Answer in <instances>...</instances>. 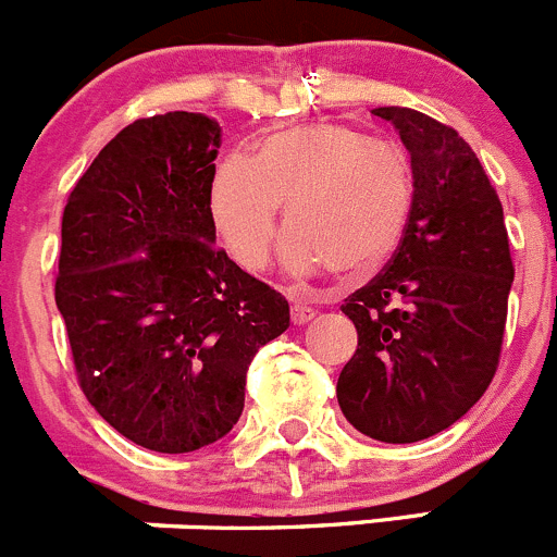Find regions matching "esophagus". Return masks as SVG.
I'll list each match as a JSON object with an SVG mask.
<instances>
[{
  "mask_svg": "<svg viewBox=\"0 0 557 557\" xmlns=\"http://www.w3.org/2000/svg\"><path fill=\"white\" fill-rule=\"evenodd\" d=\"M314 314H317V311L311 309V306L298 304V300H295V304H293V322H298V325H304V322L314 320Z\"/></svg>",
  "mask_w": 557,
  "mask_h": 557,
  "instance_id": "1",
  "label": "esophagus"
}]
</instances>
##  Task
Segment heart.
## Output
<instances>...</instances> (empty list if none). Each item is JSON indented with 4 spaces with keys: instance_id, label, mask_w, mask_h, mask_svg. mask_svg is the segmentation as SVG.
<instances>
[{
    "instance_id": "heart-1",
    "label": "heart",
    "mask_w": 557,
    "mask_h": 557,
    "mask_svg": "<svg viewBox=\"0 0 557 557\" xmlns=\"http://www.w3.org/2000/svg\"><path fill=\"white\" fill-rule=\"evenodd\" d=\"M284 202L289 268L363 275L399 248L416 210V174L401 147L333 123L278 131L257 158L226 152L210 177L208 208L248 273L268 264Z\"/></svg>"
}]
</instances>
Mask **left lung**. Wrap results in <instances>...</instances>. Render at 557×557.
Masks as SVG:
<instances>
[{"mask_svg": "<svg viewBox=\"0 0 557 557\" xmlns=\"http://www.w3.org/2000/svg\"><path fill=\"white\" fill-rule=\"evenodd\" d=\"M410 152L416 210L394 257L342 304L358 349L336 383L358 432L418 443L465 416L500 363L511 248L497 190L468 141L405 106H380Z\"/></svg>", "mask_w": 557, "mask_h": 557, "instance_id": "obj_1", "label": "left lung"}]
</instances>
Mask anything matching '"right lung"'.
<instances>
[{"instance_id": "right-lung-1", "label": "right lung", "mask_w": 557, "mask_h": 557, "mask_svg": "<svg viewBox=\"0 0 557 557\" xmlns=\"http://www.w3.org/2000/svg\"><path fill=\"white\" fill-rule=\"evenodd\" d=\"M215 120L190 111L123 128L62 213L54 298L89 405L131 443L188 454L221 441L246 372L289 327V304L215 246Z\"/></svg>"}]
</instances>
